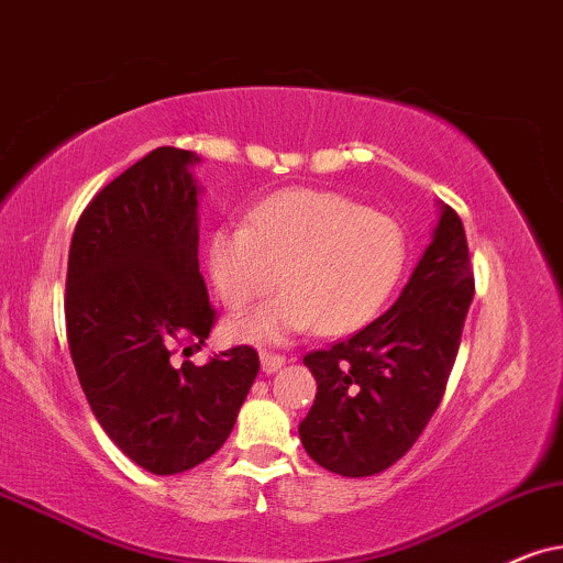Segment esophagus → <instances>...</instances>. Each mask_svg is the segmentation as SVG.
Listing matches in <instances>:
<instances>
[{"label": "esophagus", "mask_w": 563, "mask_h": 563, "mask_svg": "<svg viewBox=\"0 0 563 563\" xmlns=\"http://www.w3.org/2000/svg\"><path fill=\"white\" fill-rule=\"evenodd\" d=\"M286 366V355H277V353H262V372L265 374H275Z\"/></svg>", "instance_id": "34e87169"}]
</instances>
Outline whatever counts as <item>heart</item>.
<instances>
[{
  "mask_svg": "<svg viewBox=\"0 0 563 563\" xmlns=\"http://www.w3.org/2000/svg\"><path fill=\"white\" fill-rule=\"evenodd\" d=\"M408 262V239L395 218L322 189H283L262 199L249 220H225L210 233L208 269L218 298L241 311L280 286L288 290L254 314L229 322L233 340L280 343L317 324L343 334L379 314Z\"/></svg>",
  "mask_w": 563,
  "mask_h": 563,
  "instance_id": "obj_1",
  "label": "heart"
}]
</instances>
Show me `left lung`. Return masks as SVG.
I'll return each mask as SVG.
<instances>
[{
    "label": "left lung",
    "mask_w": 563,
    "mask_h": 563,
    "mask_svg": "<svg viewBox=\"0 0 563 563\" xmlns=\"http://www.w3.org/2000/svg\"><path fill=\"white\" fill-rule=\"evenodd\" d=\"M475 294L465 229L450 205L393 309L353 338L303 355L317 397L298 426L324 471L366 478L416 444L444 397Z\"/></svg>",
    "instance_id": "1"
}]
</instances>
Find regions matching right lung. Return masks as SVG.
I'll return each instance as SVG.
<instances>
[{
	"instance_id": "right-lung-1",
	"label": "right lung",
	"mask_w": 563,
	"mask_h": 563,
	"mask_svg": "<svg viewBox=\"0 0 563 563\" xmlns=\"http://www.w3.org/2000/svg\"><path fill=\"white\" fill-rule=\"evenodd\" d=\"M195 153L155 147L92 197L67 262V340L92 416L153 475H176L229 439L260 372L254 347L189 358L216 324L199 275Z\"/></svg>"
}]
</instances>
